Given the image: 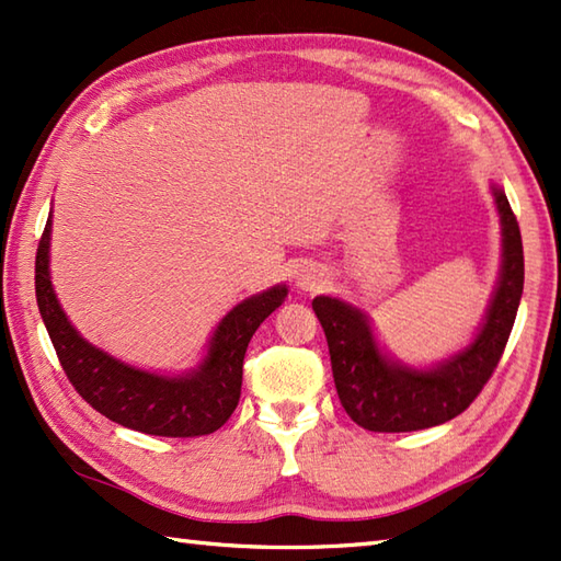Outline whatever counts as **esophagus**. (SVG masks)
Instances as JSON below:
<instances>
[{"instance_id":"obj_1","label":"esophagus","mask_w":561,"mask_h":561,"mask_svg":"<svg viewBox=\"0 0 561 561\" xmlns=\"http://www.w3.org/2000/svg\"><path fill=\"white\" fill-rule=\"evenodd\" d=\"M320 282H323V272L316 267H306L299 272V287L306 291H316L320 287Z\"/></svg>"}]
</instances>
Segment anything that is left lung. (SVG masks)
Masks as SVG:
<instances>
[{
    "mask_svg": "<svg viewBox=\"0 0 561 561\" xmlns=\"http://www.w3.org/2000/svg\"><path fill=\"white\" fill-rule=\"evenodd\" d=\"M492 193L504 236L502 272L478 337L450 359L426 371L402 366L378 350L359 308L332 296L313 299L342 408L368 432H416L453 420L470 408L502 359L523 294V243L504 190Z\"/></svg>",
    "mask_w": 561,
    "mask_h": 561,
    "instance_id": "obj_1",
    "label": "left lung"
}]
</instances>
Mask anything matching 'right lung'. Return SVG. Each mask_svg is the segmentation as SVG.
Masks as SVG:
<instances>
[{
	"label": "right lung",
	"instance_id": "1",
	"mask_svg": "<svg viewBox=\"0 0 561 561\" xmlns=\"http://www.w3.org/2000/svg\"><path fill=\"white\" fill-rule=\"evenodd\" d=\"M50 226L35 255V299L69 383L111 422L151 436L193 438L217 432L233 414L243 383V356L262 320L287 299V287L250 296L226 313L193 374L159 376L113 359L69 323L50 282Z\"/></svg>",
	"mask_w": 561,
	"mask_h": 561
}]
</instances>
